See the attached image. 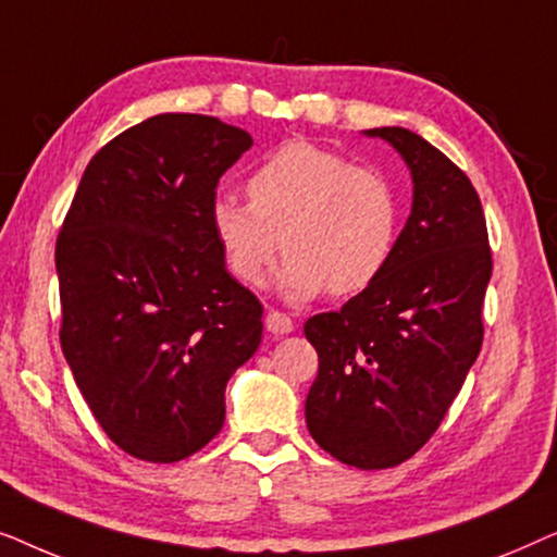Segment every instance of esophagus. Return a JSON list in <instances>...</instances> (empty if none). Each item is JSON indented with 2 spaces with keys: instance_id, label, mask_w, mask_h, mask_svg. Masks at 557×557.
Returning <instances> with one entry per match:
<instances>
[{
  "instance_id": "1",
  "label": "esophagus",
  "mask_w": 557,
  "mask_h": 557,
  "mask_svg": "<svg viewBox=\"0 0 557 557\" xmlns=\"http://www.w3.org/2000/svg\"><path fill=\"white\" fill-rule=\"evenodd\" d=\"M265 330H269L271 334H288V332H294V322H292V317L288 314H284V311H276V309H271L269 314H265Z\"/></svg>"
}]
</instances>
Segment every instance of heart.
<instances>
[{"mask_svg": "<svg viewBox=\"0 0 557 557\" xmlns=\"http://www.w3.org/2000/svg\"><path fill=\"white\" fill-rule=\"evenodd\" d=\"M210 218L235 278L258 286L281 248V292L309 301L324 288L352 296L375 284L398 246L403 210L383 172L292 141L250 174L248 205L218 197Z\"/></svg>", "mask_w": 557, "mask_h": 557, "instance_id": "1", "label": "heart"}]
</instances>
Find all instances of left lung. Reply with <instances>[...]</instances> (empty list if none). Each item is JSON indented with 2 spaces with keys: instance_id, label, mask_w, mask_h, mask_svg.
<instances>
[{
  "instance_id": "8db88e82",
  "label": "left lung",
  "mask_w": 557,
  "mask_h": 557,
  "mask_svg": "<svg viewBox=\"0 0 557 557\" xmlns=\"http://www.w3.org/2000/svg\"><path fill=\"white\" fill-rule=\"evenodd\" d=\"M364 134L406 159L413 208L383 276L304 324L319 355L307 425L337 461L387 469L436 433L482 349L492 250L476 189L444 151L400 126Z\"/></svg>"
}]
</instances>
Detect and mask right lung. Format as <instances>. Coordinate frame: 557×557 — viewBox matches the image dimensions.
<instances>
[{"mask_svg":"<svg viewBox=\"0 0 557 557\" xmlns=\"http://www.w3.org/2000/svg\"><path fill=\"white\" fill-rule=\"evenodd\" d=\"M248 132L159 113L90 159L60 227V347L90 413L134 459L182 461L225 421V385L261 345L263 307L212 231Z\"/></svg>","mask_w":557,"mask_h":557,"instance_id":"obj_1","label":"right lung"}]
</instances>
